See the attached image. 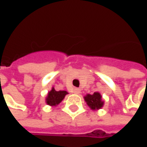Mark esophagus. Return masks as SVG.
Wrapping results in <instances>:
<instances>
[{
  "label": "esophagus",
  "instance_id": "obj_1",
  "mask_svg": "<svg viewBox=\"0 0 147 147\" xmlns=\"http://www.w3.org/2000/svg\"><path fill=\"white\" fill-rule=\"evenodd\" d=\"M73 92L75 93V94H80V90L79 88H74V89H73Z\"/></svg>",
  "mask_w": 147,
  "mask_h": 147
}]
</instances>
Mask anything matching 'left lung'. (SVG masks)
I'll return each mask as SVG.
<instances>
[{
  "instance_id": "1",
  "label": "left lung",
  "mask_w": 147,
  "mask_h": 147,
  "mask_svg": "<svg viewBox=\"0 0 147 147\" xmlns=\"http://www.w3.org/2000/svg\"><path fill=\"white\" fill-rule=\"evenodd\" d=\"M85 101L87 105L92 110H99L104 105V101L102 100V96L99 92H94L93 94H87L85 96Z\"/></svg>"
}]
</instances>
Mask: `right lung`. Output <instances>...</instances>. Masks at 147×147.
<instances>
[{"instance_id":"1","label":"right lung","mask_w":147,"mask_h":147,"mask_svg":"<svg viewBox=\"0 0 147 147\" xmlns=\"http://www.w3.org/2000/svg\"><path fill=\"white\" fill-rule=\"evenodd\" d=\"M67 94L66 91H55V88L53 87L52 90L48 93V96L46 98V104L50 105V106H56L59 105L65 96Z\"/></svg>"}]
</instances>
